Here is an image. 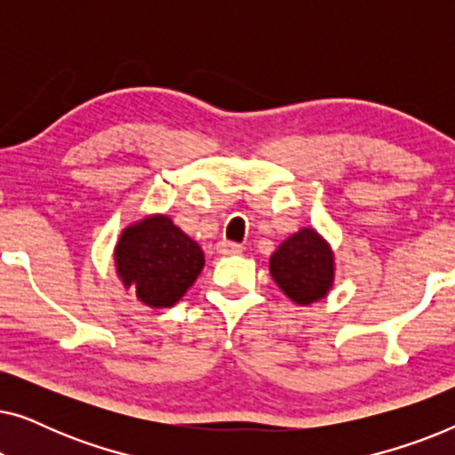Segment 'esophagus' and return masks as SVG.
<instances>
[{
  "label": "esophagus",
  "instance_id": "34e87169",
  "mask_svg": "<svg viewBox=\"0 0 455 455\" xmlns=\"http://www.w3.org/2000/svg\"><path fill=\"white\" fill-rule=\"evenodd\" d=\"M217 252H220V254H238V252H242V244H238V242L221 240L220 244H217Z\"/></svg>",
  "mask_w": 455,
  "mask_h": 455
}]
</instances>
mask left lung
<instances>
[{
    "instance_id": "obj_1",
    "label": "left lung",
    "mask_w": 455,
    "mask_h": 455,
    "mask_svg": "<svg viewBox=\"0 0 455 455\" xmlns=\"http://www.w3.org/2000/svg\"><path fill=\"white\" fill-rule=\"evenodd\" d=\"M271 275L296 304L327 294L333 282V252L315 229H300L273 252Z\"/></svg>"
}]
</instances>
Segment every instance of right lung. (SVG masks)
I'll list each match as a JSON object with an SVG mask.
<instances>
[{
  "label": "right lung",
  "instance_id": "add662e5",
  "mask_svg": "<svg viewBox=\"0 0 455 455\" xmlns=\"http://www.w3.org/2000/svg\"><path fill=\"white\" fill-rule=\"evenodd\" d=\"M203 265L201 246L165 215L126 228L116 246V267L124 285L155 308L173 307L196 282Z\"/></svg>",
  "mask_w": 455,
  "mask_h": 455
}]
</instances>
